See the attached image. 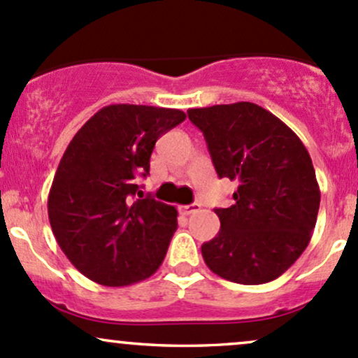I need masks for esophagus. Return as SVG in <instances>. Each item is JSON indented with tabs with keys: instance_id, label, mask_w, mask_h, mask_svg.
<instances>
[{
	"instance_id": "esophagus-1",
	"label": "esophagus",
	"mask_w": 358,
	"mask_h": 358,
	"mask_svg": "<svg viewBox=\"0 0 358 358\" xmlns=\"http://www.w3.org/2000/svg\"><path fill=\"white\" fill-rule=\"evenodd\" d=\"M180 210H182L185 215H190V214H194V212L200 210V203L194 202V203H188V206H182L180 207Z\"/></svg>"
}]
</instances>
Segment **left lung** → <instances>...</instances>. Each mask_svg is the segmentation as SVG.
I'll return each mask as SVG.
<instances>
[{
	"label": "left lung",
	"mask_w": 358,
	"mask_h": 358,
	"mask_svg": "<svg viewBox=\"0 0 358 358\" xmlns=\"http://www.w3.org/2000/svg\"><path fill=\"white\" fill-rule=\"evenodd\" d=\"M219 178L236 182L234 203L214 209L217 236L202 245L219 277L258 285L280 277L311 241L320 187L301 139L268 110L238 101L190 108Z\"/></svg>",
	"instance_id": "obj_1"
}]
</instances>
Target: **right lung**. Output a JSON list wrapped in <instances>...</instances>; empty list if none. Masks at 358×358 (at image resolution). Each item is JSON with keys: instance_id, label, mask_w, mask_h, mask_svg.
I'll use <instances>...</instances> for the list:
<instances>
[{"instance_id": "1", "label": "right lung", "mask_w": 358, "mask_h": 358, "mask_svg": "<svg viewBox=\"0 0 358 358\" xmlns=\"http://www.w3.org/2000/svg\"><path fill=\"white\" fill-rule=\"evenodd\" d=\"M175 108L108 105L62 155L47 200L59 246L85 277L122 287L151 277L164 260L178 212L139 190L156 141L185 120Z\"/></svg>"}]
</instances>
